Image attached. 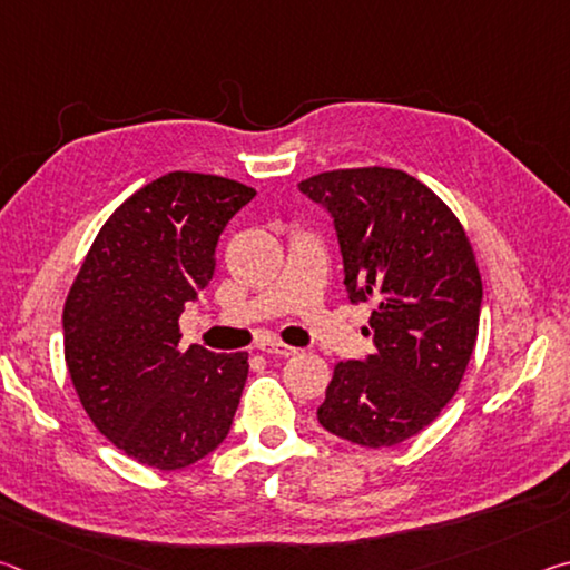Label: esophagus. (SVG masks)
Returning <instances> with one entry per match:
<instances>
[{
  "label": "esophagus",
  "mask_w": 570,
  "mask_h": 570,
  "mask_svg": "<svg viewBox=\"0 0 570 570\" xmlns=\"http://www.w3.org/2000/svg\"><path fill=\"white\" fill-rule=\"evenodd\" d=\"M258 350H262L268 356H294L296 354L294 346L282 344V342H264L262 346H258Z\"/></svg>",
  "instance_id": "1"
}]
</instances>
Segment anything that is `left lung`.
Wrapping results in <instances>:
<instances>
[{
    "label": "left lung",
    "instance_id": "left-lung-1",
    "mask_svg": "<svg viewBox=\"0 0 570 570\" xmlns=\"http://www.w3.org/2000/svg\"><path fill=\"white\" fill-rule=\"evenodd\" d=\"M298 190L334 218L346 294L374 304V354L334 366L316 417L362 448L400 445L455 397L475 350L482 282L468 234L404 170H330Z\"/></svg>",
    "mask_w": 570,
    "mask_h": 570
}]
</instances>
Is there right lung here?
Returning a JSON list of instances; mask_svg holds the SVG:
<instances>
[{
  "mask_svg": "<svg viewBox=\"0 0 570 570\" xmlns=\"http://www.w3.org/2000/svg\"><path fill=\"white\" fill-rule=\"evenodd\" d=\"M256 196L238 180L176 170L115 208L62 312L65 362L85 412L125 455L188 468L226 440L248 354L178 350V320L216 268L218 236Z\"/></svg>",
  "mask_w": 570,
  "mask_h": 570,
  "instance_id": "1",
  "label": "right lung"
}]
</instances>
